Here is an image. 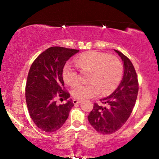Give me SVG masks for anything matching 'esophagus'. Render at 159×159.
Returning <instances> with one entry per match:
<instances>
[{
	"mask_svg": "<svg viewBox=\"0 0 159 159\" xmlns=\"http://www.w3.org/2000/svg\"><path fill=\"white\" fill-rule=\"evenodd\" d=\"M81 102H82V100H77V99H74L73 100V103L74 104H79V103H80Z\"/></svg>",
	"mask_w": 159,
	"mask_h": 159,
	"instance_id": "obj_1",
	"label": "esophagus"
}]
</instances>
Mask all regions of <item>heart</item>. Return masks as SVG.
I'll return each mask as SVG.
<instances>
[{
    "instance_id": "1",
    "label": "heart",
    "mask_w": 159,
    "mask_h": 159,
    "mask_svg": "<svg viewBox=\"0 0 159 159\" xmlns=\"http://www.w3.org/2000/svg\"><path fill=\"white\" fill-rule=\"evenodd\" d=\"M76 65L83 72H90L89 83L74 87L72 94L74 98L85 100L102 94H109L117 88L123 74V65L120 59L114 55L98 51H89L78 57ZM63 79L67 85L75 86L80 76L70 63L63 69Z\"/></svg>"
}]
</instances>
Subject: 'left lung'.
<instances>
[{
    "instance_id": "1",
    "label": "left lung",
    "mask_w": 159,
    "mask_h": 159,
    "mask_svg": "<svg viewBox=\"0 0 159 159\" xmlns=\"http://www.w3.org/2000/svg\"><path fill=\"white\" fill-rule=\"evenodd\" d=\"M114 50L124 62L123 79L111 95L100 100L104 106L94 103L88 116L90 124L102 134H112L123 126L133 110L139 91L137 75L133 63L124 54Z\"/></svg>"
}]
</instances>
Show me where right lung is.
<instances>
[{
  "instance_id": "obj_1",
  "label": "right lung",
  "mask_w": 159,
  "mask_h": 159,
  "mask_svg": "<svg viewBox=\"0 0 159 159\" xmlns=\"http://www.w3.org/2000/svg\"><path fill=\"white\" fill-rule=\"evenodd\" d=\"M79 50L53 46L37 57L30 67L25 87L29 113L33 122L46 133L61 127L74 107L72 100L58 105L56 99L67 100L70 95L64 87L63 69Z\"/></svg>"
}]
</instances>
